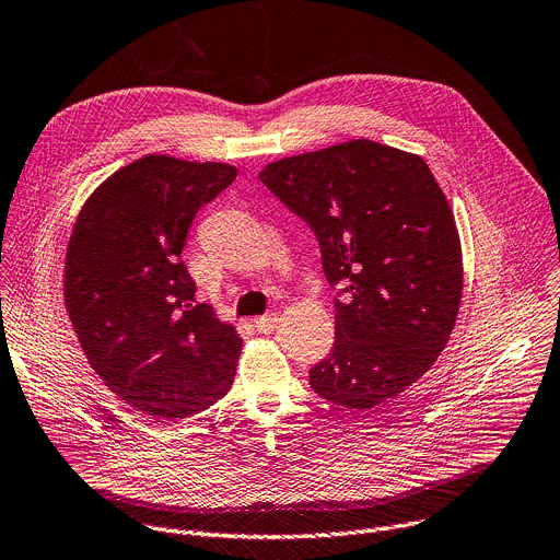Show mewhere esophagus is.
Segmentation results:
<instances>
[{"instance_id":"34e87169","label":"esophagus","mask_w":560,"mask_h":560,"mask_svg":"<svg viewBox=\"0 0 560 560\" xmlns=\"http://www.w3.org/2000/svg\"><path fill=\"white\" fill-rule=\"evenodd\" d=\"M279 326V315L277 313H270V315H260L254 319V328L258 332H270Z\"/></svg>"}]
</instances>
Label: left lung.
Masks as SVG:
<instances>
[{"label": "left lung", "mask_w": 560, "mask_h": 560, "mask_svg": "<svg viewBox=\"0 0 560 560\" xmlns=\"http://www.w3.org/2000/svg\"><path fill=\"white\" fill-rule=\"evenodd\" d=\"M268 189L315 232L335 300V345L311 387L349 409L417 383L448 345L464 264L455 213L428 164L371 139L270 162Z\"/></svg>", "instance_id": "8db88e82"}]
</instances>
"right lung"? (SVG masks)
Wrapping results in <instances>:
<instances>
[{
  "instance_id": "add662e5",
  "label": "right lung",
  "mask_w": 560,
  "mask_h": 560,
  "mask_svg": "<svg viewBox=\"0 0 560 560\" xmlns=\"http://www.w3.org/2000/svg\"><path fill=\"white\" fill-rule=\"evenodd\" d=\"M238 168L151 153L103 179L65 254V308L105 387L137 412L179 421L234 383L243 340L196 302L182 260L198 209Z\"/></svg>"
}]
</instances>
